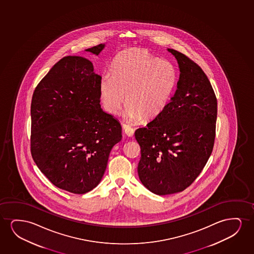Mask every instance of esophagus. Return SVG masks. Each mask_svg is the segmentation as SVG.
<instances>
[{"label":"esophagus","instance_id":"34e87169","mask_svg":"<svg viewBox=\"0 0 254 254\" xmlns=\"http://www.w3.org/2000/svg\"><path fill=\"white\" fill-rule=\"evenodd\" d=\"M122 127H123L124 132H125L127 135L128 136V137H132V136L133 135V133H134V129L131 127L130 126L127 125V124H122Z\"/></svg>","mask_w":254,"mask_h":254}]
</instances>
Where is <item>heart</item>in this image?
<instances>
[{
	"label": "heart",
	"instance_id": "obj_1",
	"mask_svg": "<svg viewBox=\"0 0 254 254\" xmlns=\"http://www.w3.org/2000/svg\"><path fill=\"white\" fill-rule=\"evenodd\" d=\"M177 69L167 60H160L145 49L125 50L115 57L111 75H105L100 94L105 108L118 114L126 102L130 121L152 120L166 109L177 84Z\"/></svg>",
	"mask_w": 254,
	"mask_h": 254
}]
</instances>
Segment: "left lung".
<instances>
[{
    "label": "left lung",
    "instance_id": "obj_1",
    "mask_svg": "<svg viewBox=\"0 0 254 254\" xmlns=\"http://www.w3.org/2000/svg\"><path fill=\"white\" fill-rule=\"evenodd\" d=\"M177 60V90L159 116L135 131L141 158L138 174L158 195L184 191L201 173L216 135L217 98L201 67L184 54L168 49Z\"/></svg>",
    "mask_w": 254,
    "mask_h": 254
}]
</instances>
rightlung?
Returning <instances> with one entry per match:
<instances>
[{
  "label": "right lung",
  "mask_w": 254,
  "mask_h": 254,
  "mask_svg": "<svg viewBox=\"0 0 254 254\" xmlns=\"http://www.w3.org/2000/svg\"><path fill=\"white\" fill-rule=\"evenodd\" d=\"M104 44L86 49L98 56ZM101 77L93 63L66 56L35 87L31 102L30 150L52 184L83 194L102 179L122 126L101 108Z\"/></svg>",
  "instance_id": "add662e5"
}]
</instances>
